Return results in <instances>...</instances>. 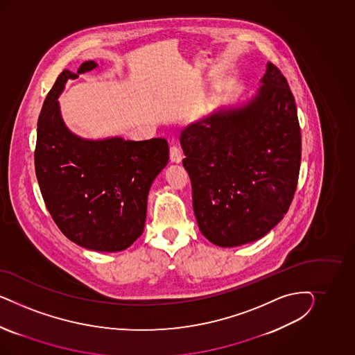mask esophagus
Instances as JSON below:
<instances>
[{
  "instance_id": "1",
  "label": "esophagus",
  "mask_w": 355,
  "mask_h": 355,
  "mask_svg": "<svg viewBox=\"0 0 355 355\" xmlns=\"http://www.w3.org/2000/svg\"><path fill=\"white\" fill-rule=\"evenodd\" d=\"M169 157L173 162H182V150L180 146L177 144H173L171 146V150H169Z\"/></svg>"
}]
</instances>
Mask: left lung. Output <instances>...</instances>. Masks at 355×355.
Wrapping results in <instances>:
<instances>
[{
  "label": "left lung",
  "mask_w": 355,
  "mask_h": 355,
  "mask_svg": "<svg viewBox=\"0 0 355 355\" xmlns=\"http://www.w3.org/2000/svg\"><path fill=\"white\" fill-rule=\"evenodd\" d=\"M260 82L248 104L217 110L180 138L198 225L220 248L266 236L288 212L298 183L301 128L291 87L270 62Z\"/></svg>",
  "instance_id": "obj_1"
}]
</instances>
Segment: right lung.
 I'll list each match as a JSON object with an SVG mask.
<instances>
[{
  "instance_id": "obj_1",
  "label": "right lung",
  "mask_w": 355,
  "mask_h": 355,
  "mask_svg": "<svg viewBox=\"0 0 355 355\" xmlns=\"http://www.w3.org/2000/svg\"><path fill=\"white\" fill-rule=\"evenodd\" d=\"M86 61L64 70L45 97L35 148V172L44 202L60 230L82 248L116 252L143 233L147 198L169 160L164 138L83 139L66 128L57 101L67 79L96 67Z\"/></svg>"
}]
</instances>
